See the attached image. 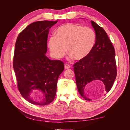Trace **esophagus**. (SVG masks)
Returning a JSON list of instances; mask_svg holds the SVG:
<instances>
[{
    "mask_svg": "<svg viewBox=\"0 0 130 130\" xmlns=\"http://www.w3.org/2000/svg\"><path fill=\"white\" fill-rule=\"evenodd\" d=\"M70 68V66L69 64H66L64 65V68L65 69H69Z\"/></svg>",
    "mask_w": 130,
    "mask_h": 130,
    "instance_id": "obj_1",
    "label": "esophagus"
}]
</instances>
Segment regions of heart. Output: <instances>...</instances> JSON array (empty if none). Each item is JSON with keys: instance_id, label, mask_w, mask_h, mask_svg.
I'll list each match as a JSON object with an SVG mask.
<instances>
[{"instance_id": "1", "label": "heart", "mask_w": 130, "mask_h": 130, "mask_svg": "<svg viewBox=\"0 0 130 130\" xmlns=\"http://www.w3.org/2000/svg\"><path fill=\"white\" fill-rule=\"evenodd\" d=\"M96 34L89 27L68 23L58 27L55 36L50 37L47 45L52 55L62 57L66 52L75 60L85 58L92 52L96 42Z\"/></svg>"}]
</instances>
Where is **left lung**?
Returning <instances> with one entry per match:
<instances>
[{"label":"left lung","instance_id":"1","mask_svg":"<svg viewBox=\"0 0 130 130\" xmlns=\"http://www.w3.org/2000/svg\"><path fill=\"white\" fill-rule=\"evenodd\" d=\"M96 42L87 57L74 65L78 91L84 99L92 100L88 90L99 82L105 85L106 93L111 90L117 76L115 50L103 27L91 21Z\"/></svg>","mask_w":130,"mask_h":130}]
</instances>
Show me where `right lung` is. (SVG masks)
Wrapping results in <instances>:
<instances>
[{"label": "right lung", "instance_id": "1", "mask_svg": "<svg viewBox=\"0 0 130 130\" xmlns=\"http://www.w3.org/2000/svg\"><path fill=\"white\" fill-rule=\"evenodd\" d=\"M58 21L31 23L19 34L15 44L13 69L19 91L24 99L36 105H46L56 93L58 78L63 62L45 55L49 29ZM40 93L41 100L37 98Z\"/></svg>", "mask_w": 130, "mask_h": 130}]
</instances>
